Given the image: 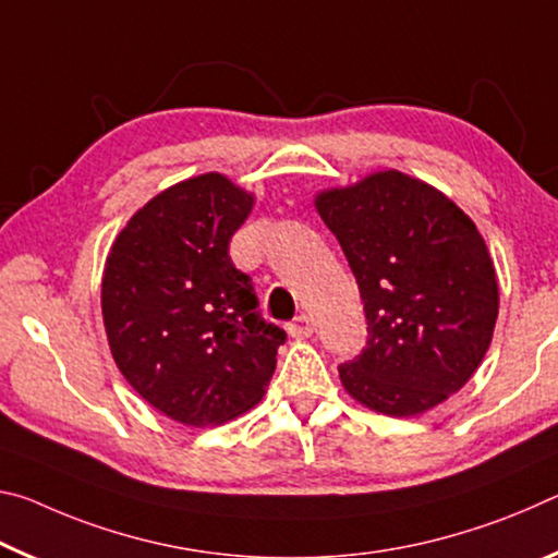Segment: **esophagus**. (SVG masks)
Segmentation results:
<instances>
[{
  "mask_svg": "<svg viewBox=\"0 0 558 558\" xmlns=\"http://www.w3.org/2000/svg\"><path fill=\"white\" fill-rule=\"evenodd\" d=\"M314 333V318H308L306 314L296 316L294 322L289 324V336L291 339H308Z\"/></svg>",
  "mask_w": 558,
  "mask_h": 558,
  "instance_id": "esophagus-1",
  "label": "esophagus"
}]
</instances>
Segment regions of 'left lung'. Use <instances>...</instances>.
I'll return each instance as SVG.
<instances>
[{"label": "left lung", "mask_w": 558, "mask_h": 558, "mask_svg": "<svg viewBox=\"0 0 558 558\" xmlns=\"http://www.w3.org/2000/svg\"><path fill=\"white\" fill-rule=\"evenodd\" d=\"M363 299L368 339L339 368L363 408L415 417L464 388L495 336L499 284L477 225L440 190L376 170L314 195Z\"/></svg>", "instance_id": "left-lung-1"}]
</instances>
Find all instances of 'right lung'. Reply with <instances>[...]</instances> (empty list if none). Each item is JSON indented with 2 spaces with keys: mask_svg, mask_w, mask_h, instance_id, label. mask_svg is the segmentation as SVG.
I'll return each instance as SVG.
<instances>
[{
  "mask_svg": "<svg viewBox=\"0 0 558 558\" xmlns=\"http://www.w3.org/2000/svg\"><path fill=\"white\" fill-rule=\"evenodd\" d=\"M257 197L222 172L180 180L116 234L100 312L118 371L187 427L222 425L264 398L287 333L257 314L227 254Z\"/></svg>",
  "mask_w": 558,
  "mask_h": 558,
  "instance_id": "add662e5",
  "label": "right lung"
}]
</instances>
